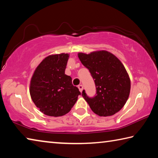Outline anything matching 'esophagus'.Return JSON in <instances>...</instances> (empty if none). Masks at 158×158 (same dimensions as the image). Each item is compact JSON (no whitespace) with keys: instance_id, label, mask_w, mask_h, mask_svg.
I'll return each mask as SVG.
<instances>
[{"instance_id":"obj_1","label":"esophagus","mask_w":158,"mask_h":158,"mask_svg":"<svg viewBox=\"0 0 158 158\" xmlns=\"http://www.w3.org/2000/svg\"><path fill=\"white\" fill-rule=\"evenodd\" d=\"M78 89H79V91L81 92L82 90H83V89H84V86H83V85H82L81 84H80V85H78Z\"/></svg>"}]
</instances>
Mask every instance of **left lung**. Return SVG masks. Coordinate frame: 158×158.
<instances>
[{
  "instance_id": "obj_1",
  "label": "left lung",
  "mask_w": 158,
  "mask_h": 158,
  "mask_svg": "<svg viewBox=\"0 0 158 158\" xmlns=\"http://www.w3.org/2000/svg\"><path fill=\"white\" fill-rule=\"evenodd\" d=\"M81 63L89 69L95 81L96 94L93 98L81 95L91 110L100 116H110L123 107L130 92V79L124 65L106 51L85 54L79 53Z\"/></svg>"
}]
</instances>
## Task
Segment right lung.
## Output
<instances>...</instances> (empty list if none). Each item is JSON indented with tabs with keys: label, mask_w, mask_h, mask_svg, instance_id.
I'll use <instances>...</instances> for the list:
<instances>
[{
	"label": "right lung",
	"mask_w": 158,
	"mask_h": 158,
	"mask_svg": "<svg viewBox=\"0 0 158 158\" xmlns=\"http://www.w3.org/2000/svg\"><path fill=\"white\" fill-rule=\"evenodd\" d=\"M69 54L51 55L40 63L30 84L32 100L40 111L49 116L68 114L81 95L72 84V78L65 70Z\"/></svg>",
	"instance_id": "add662e5"
}]
</instances>
